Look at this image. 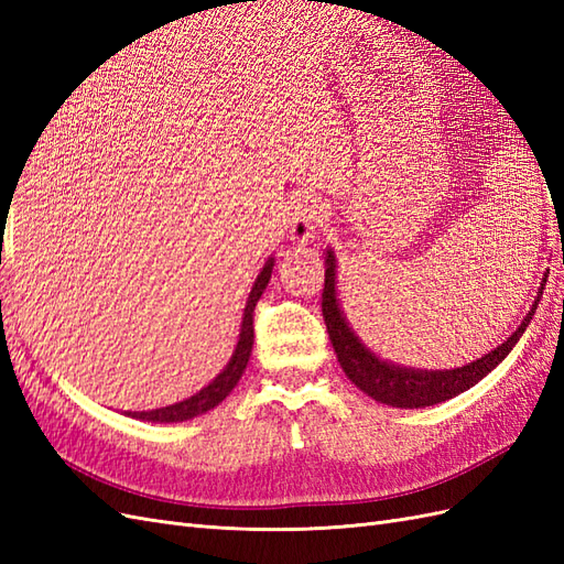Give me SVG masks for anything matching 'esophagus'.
<instances>
[{
	"mask_svg": "<svg viewBox=\"0 0 564 564\" xmlns=\"http://www.w3.org/2000/svg\"><path fill=\"white\" fill-rule=\"evenodd\" d=\"M286 216H289V237H292L294 242L303 245L315 235L317 226L324 218V212H322V204L313 195H299L289 202Z\"/></svg>",
	"mask_w": 564,
	"mask_h": 564,
	"instance_id": "esophagus-1",
	"label": "esophagus"
}]
</instances>
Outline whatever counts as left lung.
<instances>
[{"label": "left lung", "mask_w": 564, "mask_h": 564, "mask_svg": "<svg viewBox=\"0 0 564 564\" xmlns=\"http://www.w3.org/2000/svg\"><path fill=\"white\" fill-rule=\"evenodd\" d=\"M324 263H327V270H324L322 315H324V324H327L329 340L340 367H344L346 377L362 392H367L369 398L390 406H400V409L433 406L437 402L456 398L458 392H464L473 388L477 381H482L487 373L499 362H503V357L516 348L520 336L529 327V322H532V315L536 313V305L541 301L543 284H545V278H543L532 308H529L527 317L520 322V327L510 334L501 346L482 355L480 360L468 362L464 367L429 371V369H412V367L386 362L362 344L360 336L350 329V324L344 317V311H340L338 299H336V259L332 249H327Z\"/></svg>", "instance_id": "left-lung-1"}]
</instances>
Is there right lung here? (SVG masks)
I'll list each match as a JSON object with an SVG mask.
<instances>
[{"label":"right lung","instance_id":"obj_1","mask_svg":"<svg viewBox=\"0 0 564 564\" xmlns=\"http://www.w3.org/2000/svg\"><path fill=\"white\" fill-rule=\"evenodd\" d=\"M272 265H275V259H268L263 270L259 272V278H256V282L251 286L247 305H245L242 324H240V336H237L235 352L230 357V362L224 367V371H220L209 386H204L199 392H195L193 398L162 406V409H152V412H129L127 416L152 421V423H178V421L195 419L199 414H207L209 409H214L216 404H220L230 395V390L237 386V381L242 379V373L249 362L251 346H253V308H256V303H259L263 289L270 282Z\"/></svg>","mask_w":564,"mask_h":564}]
</instances>
